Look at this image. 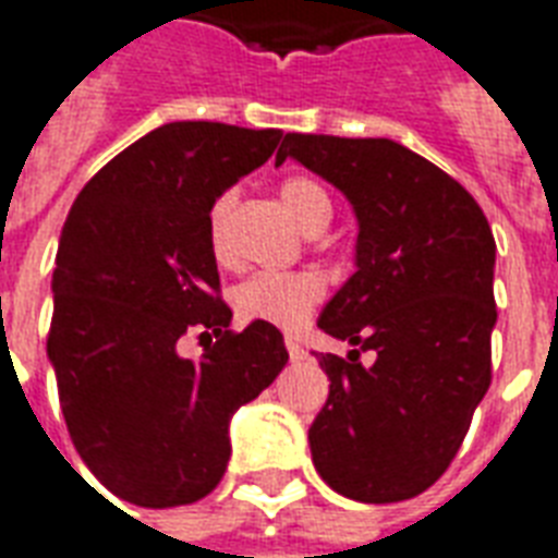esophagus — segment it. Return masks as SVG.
<instances>
[{
    "instance_id": "1",
    "label": "esophagus",
    "mask_w": 558,
    "mask_h": 558,
    "mask_svg": "<svg viewBox=\"0 0 558 558\" xmlns=\"http://www.w3.org/2000/svg\"><path fill=\"white\" fill-rule=\"evenodd\" d=\"M287 351L289 356H292V363H298V360H304V356H307V351H304V345L298 342L295 336H287Z\"/></svg>"
}]
</instances>
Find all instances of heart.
<instances>
[{
	"label": "heart",
	"instance_id": "1",
	"mask_svg": "<svg viewBox=\"0 0 558 558\" xmlns=\"http://www.w3.org/2000/svg\"><path fill=\"white\" fill-rule=\"evenodd\" d=\"M236 193L225 190L216 202L210 204L207 216V233H210L213 251L222 257L225 248V225L231 213ZM280 202L292 216V222L304 233L316 231L322 225H330L333 216V202L325 193V186H318L310 178H287L280 184ZM322 298V280L310 271H260L254 278L242 280L233 289V310L245 322H266V325L295 327L310 316V310L316 307Z\"/></svg>",
	"mask_w": 558,
	"mask_h": 558
}]
</instances>
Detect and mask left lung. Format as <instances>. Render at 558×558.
<instances>
[{"label": "left lung", "instance_id": "obj_1", "mask_svg": "<svg viewBox=\"0 0 558 558\" xmlns=\"http://www.w3.org/2000/svg\"><path fill=\"white\" fill-rule=\"evenodd\" d=\"M287 157L356 216V271L318 316L351 351L316 354L330 395L313 465L360 504L410 500L448 471L492 383L495 236L465 186L395 140L287 134Z\"/></svg>", "mask_w": 558, "mask_h": 558}]
</instances>
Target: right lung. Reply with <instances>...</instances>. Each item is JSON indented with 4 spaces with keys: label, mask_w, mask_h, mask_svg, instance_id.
I'll return each mask as SVG.
<instances>
[{
    "label": "right lung",
    "mask_w": 558,
    "mask_h": 558,
    "mask_svg": "<svg viewBox=\"0 0 558 558\" xmlns=\"http://www.w3.org/2000/svg\"><path fill=\"white\" fill-rule=\"evenodd\" d=\"M280 140L278 128L160 125L101 166L63 222L46 354L78 457L128 504L210 495L233 412L287 365L275 325L228 330L207 233L210 204ZM193 329L217 336L202 361L177 354Z\"/></svg>",
    "instance_id": "1"
}]
</instances>
